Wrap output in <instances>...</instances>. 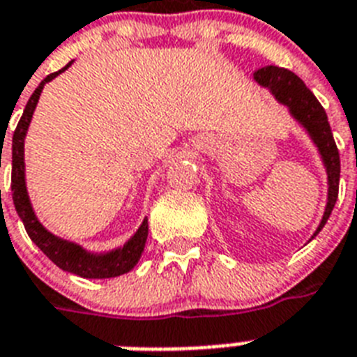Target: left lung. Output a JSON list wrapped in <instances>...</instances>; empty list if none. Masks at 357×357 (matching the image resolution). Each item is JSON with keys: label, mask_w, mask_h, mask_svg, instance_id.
<instances>
[{"label": "left lung", "mask_w": 357, "mask_h": 357, "mask_svg": "<svg viewBox=\"0 0 357 357\" xmlns=\"http://www.w3.org/2000/svg\"><path fill=\"white\" fill-rule=\"evenodd\" d=\"M253 78L259 86L268 88L271 95L289 109V115L308 132L310 139L314 141V144L319 150L324 169H326V176H328V198H326L323 220L314 233V236H317L326 224V220L330 218L335 202H337L339 172H341L339 152L332 130H330L326 112L323 109L319 100L315 98V95L306 88V84L297 75L291 73L289 69L268 66V68L255 71ZM314 236L310 240H314Z\"/></svg>", "instance_id": "1"}]
</instances>
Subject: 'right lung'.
Here are the masks:
<instances>
[{
  "instance_id": "obj_1",
  "label": "right lung",
  "mask_w": 357,
  "mask_h": 357,
  "mask_svg": "<svg viewBox=\"0 0 357 357\" xmlns=\"http://www.w3.org/2000/svg\"><path fill=\"white\" fill-rule=\"evenodd\" d=\"M73 62H69L66 68H62L56 73H51L43 78L40 86L34 89V93L29 98L27 106L23 109V115L20 119L18 126L13 135V202L16 207V213L22 218L25 231L31 236L34 244L42 249L43 255L49 260H53L58 268L68 271V273L78 275L84 279H112L132 271L133 266L139 262L141 255L144 251L146 236H149V220L144 218L141 227L135 231L132 238L123 245V248L113 249L108 253H89L82 245L63 240L60 236H54L47 229L40 224L36 214L33 211L31 199L27 194V185H25V158H23V144H25V135H27L29 124L33 119V113L36 109L38 98L42 95L43 86L51 82L54 77L63 73Z\"/></svg>"
}]
</instances>
